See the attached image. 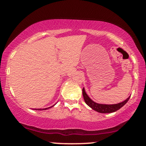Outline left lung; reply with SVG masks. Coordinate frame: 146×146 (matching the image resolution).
Wrapping results in <instances>:
<instances>
[{
  "mask_svg": "<svg viewBox=\"0 0 146 146\" xmlns=\"http://www.w3.org/2000/svg\"><path fill=\"white\" fill-rule=\"evenodd\" d=\"M82 94L84 97V100L86 104L88 105V106H90L93 110H94L95 111L100 113H110L117 111V110L120 109L121 107H123V106L128 102L129 99L130 98V96L129 98H127L125 101L116 104H98L93 102V100L88 96V95L86 94L84 88L82 89Z\"/></svg>",
  "mask_w": 146,
  "mask_h": 146,
  "instance_id": "1",
  "label": "left lung"
}]
</instances>
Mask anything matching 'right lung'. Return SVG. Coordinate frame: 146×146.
Listing matches in <instances>:
<instances>
[{
    "label": "right lung",
    "instance_id": "1",
    "mask_svg": "<svg viewBox=\"0 0 146 146\" xmlns=\"http://www.w3.org/2000/svg\"><path fill=\"white\" fill-rule=\"evenodd\" d=\"M54 106V105H53ZM53 106H51V107H48V108H42V109H41V108H38V109H35V110H46V109H48V108H51V107H53Z\"/></svg>",
    "mask_w": 146,
    "mask_h": 146
}]
</instances>
